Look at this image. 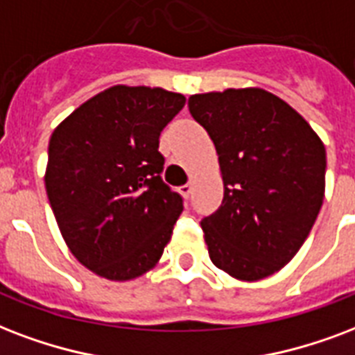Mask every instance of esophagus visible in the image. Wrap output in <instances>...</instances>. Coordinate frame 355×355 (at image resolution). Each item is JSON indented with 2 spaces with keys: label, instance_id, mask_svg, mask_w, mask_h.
<instances>
[{
  "label": "esophagus",
  "instance_id": "1",
  "mask_svg": "<svg viewBox=\"0 0 355 355\" xmlns=\"http://www.w3.org/2000/svg\"><path fill=\"white\" fill-rule=\"evenodd\" d=\"M178 191H180V193H182V196L188 199V197L191 196V191H193V186H191V184H184V186H180V188H178Z\"/></svg>",
  "mask_w": 355,
  "mask_h": 355
}]
</instances>
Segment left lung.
Segmentation results:
<instances>
[{
  "instance_id": "8db88e82",
  "label": "left lung",
  "mask_w": 355,
  "mask_h": 355,
  "mask_svg": "<svg viewBox=\"0 0 355 355\" xmlns=\"http://www.w3.org/2000/svg\"><path fill=\"white\" fill-rule=\"evenodd\" d=\"M191 117L216 145L221 207L201 227L214 266L259 281L292 261L320 212L326 147L300 113L261 87L191 94Z\"/></svg>"
}]
</instances>
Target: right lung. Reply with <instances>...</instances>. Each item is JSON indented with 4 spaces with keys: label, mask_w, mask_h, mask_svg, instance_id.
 <instances>
[{
    "label": "right lung",
    "mask_w": 355,
    "mask_h": 355,
    "mask_svg": "<svg viewBox=\"0 0 355 355\" xmlns=\"http://www.w3.org/2000/svg\"><path fill=\"white\" fill-rule=\"evenodd\" d=\"M186 104L162 87L113 85L53 130L44 184L70 253L93 274L130 281L156 266L182 212L162 180L159 134Z\"/></svg>",
    "instance_id": "1"
}]
</instances>
